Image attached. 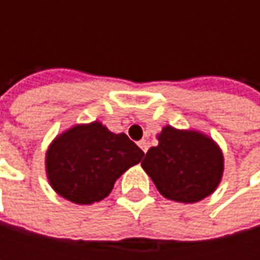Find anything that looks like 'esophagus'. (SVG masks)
<instances>
[{
	"mask_svg": "<svg viewBox=\"0 0 260 260\" xmlns=\"http://www.w3.org/2000/svg\"><path fill=\"white\" fill-rule=\"evenodd\" d=\"M138 146H140V149H141L144 153L147 152V147H149V146H147V141H146V140H141V141H138Z\"/></svg>",
	"mask_w": 260,
	"mask_h": 260,
	"instance_id": "34e87169",
	"label": "esophagus"
}]
</instances>
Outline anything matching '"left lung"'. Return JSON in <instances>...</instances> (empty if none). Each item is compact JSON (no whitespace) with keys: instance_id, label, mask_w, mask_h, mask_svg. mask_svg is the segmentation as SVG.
<instances>
[{"instance_id":"obj_1","label":"left lung","mask_w":260,"mask_h":260,"mask_svg":"<svg viewBox=\"0 0 260 260\" xmlns=\"http://www.w3.org/2000/svg\"><path fill=\"white\" fill-rule=\"evenodd\" d=\"M141 162L158 191L169 200L196 203L220 185L224 158L220 146L206 134L164 126Z\"/></svg>"}]
</instances>
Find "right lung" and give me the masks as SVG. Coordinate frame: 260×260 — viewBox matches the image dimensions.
<instances>
[{
	"mask_svg": "<svg viewBox=\"0 0 260 260\" xmlns=\"http://www.w3.org/2000/svg\"><path fill=\"white\" fill-rule=\"evenodd\" d=\"M143 156L144 152L126 134H114L94 120L57 135L46 150L45 167L58 196L77 205H91L105 199Z\"/></svg>",
	"mask_w": 260,
	"mask_h": 260,
	"instance_id": "add662e5",
	"label": "right lung"
}]
</instances>
